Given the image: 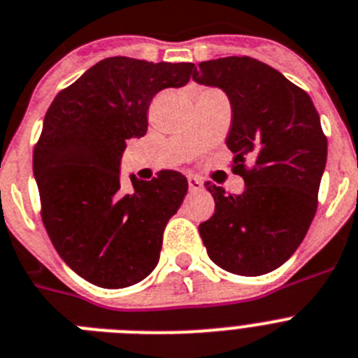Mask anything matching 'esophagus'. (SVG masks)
I'll return each instance as SVG.
<instances>
[{
	"mask_svg": "<svg viewBox=\"0 0 358 358\" xmlns=\"http://www.w3.org/2000/svg\"><path fill=\"white\" fill-rule=\"evenodd\" d=\"M188 188H190V192L201 190L203 188V181L197 176H190L188 177Z\"/></svg>",
	"mask_w": 358,
	"mask_h": 358,
	"instance_id": "1",
	"label": "esophagus"
}]
</instances>
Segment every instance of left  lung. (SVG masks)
<instances>
[{
	"label": "left lung",
	"instance_id": "obj_1",
	"mask_svg": "<svg viewBox=\"0 0 358 358\" xmlns=\"http://www.w3.org/2000/svg\"><path fill=\"white\" fill-rule=\"evenodd\" d=\"M194 79L222 88L230 99L226 145L234 152L231 170L244 179L239 195L206 182L215 212L199 234L222 270L268 273L292 257L315 217L328 155L319 112L302 88L248 56L203 61Z\"/></svg>",
	"mask_w": 358,
	"mask_h": 358
}]
</instances>
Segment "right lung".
I'll list each match as a JSON object with an SVG mask.
<instances>
[{
	"label": "right lung",
	"mask_w": 358,
	"mask_h": 358,
	"mask_svg": "<svg viewBox=\"0 0 358 358\" xmlns=\"http://www.w3.org/2000/svg\"><path fill=\"white\" fill-rule=\"evenodd\" d=\"M194 63L106 57L63 88L34 148L41 219L54 248L101 288H127L159 262L163 231L179 210L186 177L161 170L152 181H119L127 141L143 137L148 106L163 88L185 87Z\"/></svg>",
	"instance_id": "add662e5"
}]
</instances>
